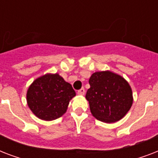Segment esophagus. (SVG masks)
I'll list each match as a JSON object with an SVG mask.
<instances>
[{
  "mask_svg": "<svg viewBox=\"0 0 158 158\" xmlns=\"http://www.w3.org/2000/svg\"><path fill=\"white\" fill-rule=\"evenodd\" d=\"M77 94H79V95H84V94H85V89H84V88H82L81 89H79V90H78V92H77Z\"/></svg>",
  "mask_w": 158,
  "mask_h": 158,
  "instance_id": "obj_1",
  "label": "esophagus"
}]
</instances>
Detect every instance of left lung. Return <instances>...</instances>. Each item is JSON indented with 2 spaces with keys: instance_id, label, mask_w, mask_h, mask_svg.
<instances>
[{
  "instance_id": "8db88e82",
  "label": "left lung",
  "mask_w": 158,
  "mask_h": 158,
  "mask_svg": "<svg viewBox=\"0 0 158 158\" xmlns=\"http://www.w3.org/2000/svg\"><path fill=\"white\" fill-rule=\"evenodd\" d=\"M90 89L86 99L94 117L105 123L122 119L133 103L130 84L120 75L110 71L96 72L89 79Z\"/></svg>"
}]
</instances>
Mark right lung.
<instances>
[{
    "mask_svg": "<svg viewBox=\"0 0 158 158\" xmlns=\"http://www.w3.org/2000/svg\"><path fill=\"white\" fill-rule=\"evenodd\" d=\"M75 96L71 84L58 74H47L31 84L27 92L28 105L33 113L44 120L60 117L69 100Z\"/></svg>",
    "mask_w": 158,
    "mask_h": 158,
    "instance_id": "obj_1",
    "label": "right lung"
}]
</instances>
